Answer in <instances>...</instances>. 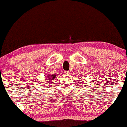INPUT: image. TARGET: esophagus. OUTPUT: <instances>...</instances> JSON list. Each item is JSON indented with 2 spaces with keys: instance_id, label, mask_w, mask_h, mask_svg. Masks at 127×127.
Segmentation results:
<instances>
[{
  "instance_id": "esophagus-1",
  "label": "esophagus",
  "mask_w": 127,
  "mask_h": 127,
  "mask_svg": "<svg viewBox=\"0 0 127 127\" xmlns=\"http://www.w3.org/2000/svg\"><path fill=\"white\" fill-rule=\"evenodd\" d=\"M64 73H65V74H66V75H69V74H70V72H69V71H65Z\"/></svg>"
}]
</instances>
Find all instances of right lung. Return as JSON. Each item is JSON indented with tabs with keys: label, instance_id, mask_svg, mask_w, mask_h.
Returning a JSON list of instances; mask_svg holds the SVG:
<instances>
[{
	"label": "right lung",
	"instance_id": "add662e5",
	"mask_svg": "<svg viewBox=\"0 0 127 127\" xmlns=\"http://www.w3.org/2000/svg\"><path fill=\"white\" fill-rule=\"evenodd\" d=\"M56 76H57V75L48 74V75H47V79H46V80H47V81L48 82H51V81H53V80H54V79L55 78ZM51 83H52V82H51Z\"/></svg>",
	"mask_w": 127,
	"mask_h": 127
}]
</instances>
